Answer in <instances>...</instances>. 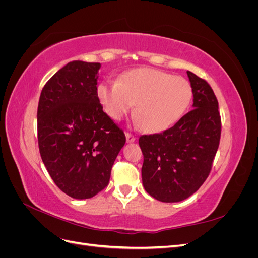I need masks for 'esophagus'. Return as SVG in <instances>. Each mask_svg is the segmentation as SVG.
Returning a JSON list of instances; mask_svg holds the SVG:
<instances>
[{"mask_svg": "<svg viewBox=\"0 0 258 258\" xmlns=\"http://www.w3.org/2000/svg\"><path fill=\"white\" fill-rule=\"evenodd\" d=\"M126 141H127V143H132L136 141V138H135V136L129 134V132H126Z\"/></svg>", "mask_w": 258, "mask_h": 258, "instance_id": "34e87169", "label": "esophagus"}]
</instances>
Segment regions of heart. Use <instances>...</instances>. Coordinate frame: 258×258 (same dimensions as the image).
I'll return each instance as SVG.
<instances>
[{"mask_svg":"<svg viewBox=\"0 0 258 258\" xmlns=\"http://www.w3.org/2000/svg\"><path fill=\"white\" fill-rule=\"evenodd\" d=\"M97 98L114 120H120L135 103L137 121L146 132L156 134L182 118L191 103L192 88L182 76L139 68L122 73L116 83H100Z\"/></svg>","mask_w":258,"mask_h":258,"instance_id":"b5f03b06","label":"heart"}]
</instances>
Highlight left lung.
Wrapping results in <instances>:
<instances>
[{"instance_id":"left-lung-1","label":"left lung","mask_w":258,"mask_h":258,"mask_svg":"<svg viewBox=\"0 0 258 258\" xmlns=\"http://www.w3.org/2000/svg\"><path fill=\"white\" fill-rule=\"evenodd\" d=\"M194 96L192 110L161 134L142 136V182L162 202L188 198L205 183L221 139V116L212 88L187 71Z\"/></svg>"}]
</instances>
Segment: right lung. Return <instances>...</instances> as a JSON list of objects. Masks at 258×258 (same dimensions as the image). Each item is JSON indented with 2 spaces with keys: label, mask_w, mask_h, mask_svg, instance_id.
<instances>
[{
  "label": "right lung",
  "mask_w": 258,
  "mask_h": 258,
  "mask_svg": "<svg viewBox=\"0 0 258 258\" xmlns=\"http://www.w3.org/2000/svg\"><path fill=\"white\" fill-rule=\"evenodd\" d=\"M97 62H69L46 83L37 107L41 157L59 188L74 199L104 189L126 143L97 98Z\"/></svg>",
  "instance_id": "add662e5"
}]
</instances>
